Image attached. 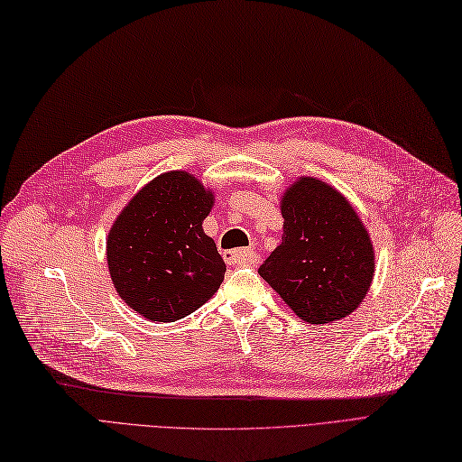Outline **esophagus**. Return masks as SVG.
<instances>
[{"mask_svg":"<svg viewBox=\"0 0 462 462\" xmlns=\"http://www.w3.org/2000/svg\"><path fill=\"white\" fill-rule=\"evenodd\" d=\"M225 261L230 266H244L257 261V254H254L253 249H234V251H225Z\"/></svg>","mask_w":462,"mask_h":462,"instance_id":"obj_1","label":"esophagus"}]
</instances>
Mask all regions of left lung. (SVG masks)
Masks as SVG:
<instances>
[{
    "mask_svg": "<svg viewBox=\"0 0 462 462\" xmlns=\"http://www.w3.org/2000/svg\"><path fill=\"white\" fill-rule=\"evenodd\" d=\"M282 244L259 268L300 319L333 323L352 314L374 274L371 236L352 203L316 177H299L280 199Z\"/></svg>",
    "mask_w": 462,
    "mask_h": 462,
    "instance_id": "8db88e82",
    "label": "left lung"
}]
</instances>
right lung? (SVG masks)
<instances>
[{"label":"right lung","instance_id":"obj_1","mask_svg":"<svg viewBox=\"0 0 462 462\" xmlns=\"http://www.w3.org/2000/svg\"><path fill=\"white\" fill-rule=\"evenodd\" d=\"M211 188L188 171H167L144 184L106 237V263L117 295L152 321H177L208 302L226 264L203 220Z\"/></svg>","mask_w":462,"mask_h":462}]
</instances>
